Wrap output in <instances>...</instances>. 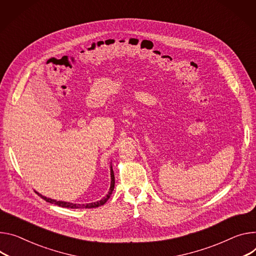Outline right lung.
<instances>
[{"label":"right lung","instance_id":"right-lung-1","mask_svg":"<svg viewBox=\"0 0 256 256\" xmlns=\"http://www.w3.org/2000/svg\"><path fill=\"white\" fill-rule=\"evenodd\" d=\"M111 184H110V190L108 192V194L106 195V197H104L102 200L100 201H97V202H94V203H88V204H74V203H69V202H64V201H57V200H53V199H50V198H47L44 196H42L40 194H38V196H40L42 199H44L47 202H50L52 204H56L58 206H61V207H66V208H96V207H99L103 204H105L107 202V200L109 199V197L111 196L112 194V191L114 189V182H115V180H114V174H113V170H112V166H111Z\"/></svg>","mask_w":256,"mask_h":256}]
</instances>
